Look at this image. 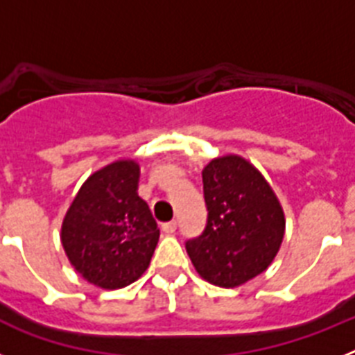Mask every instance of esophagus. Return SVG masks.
<instances>
[{
    "label": "esophagus",
    "mask_w": 355,
    "mask_h": 355,
    "mask_svg": "<svg viewBox=\"0 0 355 355\" xmlns=\"http://www.w3.org/2000/svg\"><path fill=\"white\" fill-rule=\"evenodd\" d=\"M162 229H163V233H167V234L175 233V229H178V222H175V220L165 222V224L162 225Z\"/></svg>",
    "instance_id": "1"
}]
</instances>
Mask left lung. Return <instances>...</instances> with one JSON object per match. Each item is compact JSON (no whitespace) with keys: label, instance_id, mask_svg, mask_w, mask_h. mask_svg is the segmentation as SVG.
Returning <instances> with one entry per match:
<instances>
[{"label":"left lung","instance_id":"8db88e82","mask_svg":"<svg viewBox=\"0 0 355 355\" xmlns=\"http://www.w3.org/2000/svg\"><path fill=\"white\" fill-rule=\"evenodd\" d=\"M208 224L187 241L197 274L209 284L236 288L272 265L286 229L283 206L249 159L213 158L202 168Z\"/></svg>","mask_w":355,"mask_h":355}]
</instances>
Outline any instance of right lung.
Instances as JSON below:
<instances>
[{"instance_id":"right-lung-1","label":"right lung","mask_w":355,"mask_h":355,"mask_svg":"<svg viewBox=\"0 0 355 355\" xmlns=\"http://www.w3.org/2000/svg\"><path fill=\"white\" fill-rule=\"evenodd\" d=\"M140 167L131 158L108 163L87 178L62 222L60 240L74 270L103 290L142 277L159 229L137 193Z\"/></svg>"}]
</instances>
